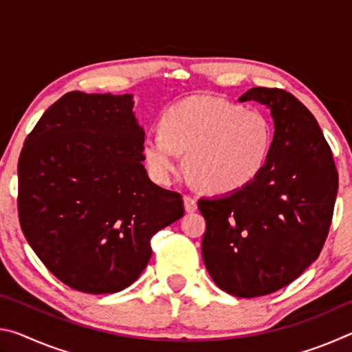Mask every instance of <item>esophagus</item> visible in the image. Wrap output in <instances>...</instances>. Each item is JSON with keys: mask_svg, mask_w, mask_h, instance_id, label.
Segmentation results:
<instances>
[{"mask_svg": "<svg viewBox=\"0 0 352 352\" xmlns=\"http://www.w3.org/2000/svg\"><path fill=\"white\" fill-rule=\"evenodd\" d=\"M183 204H184V210H186V212H194L195 210H197V200H195L194 197H190V195H184Z\"/></svg>", "mask_w": 352, "mask_h": 352, "instance_id": "obj_1", "label": "esophagus"}]
</instances>
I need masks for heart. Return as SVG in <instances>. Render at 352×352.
<instances>
[{"instance_id":"b5f03b06","label":"heart","mask_w":352,"mask_h":352,"mask_svg":"<svg viewBox=\"0 0 352 352\" xmlns=\"http://www.w3.org/2000/svg\"><path fill=\"white\" fill-rule=\"evenodd\" d=\"M272 141V124L262 111L225 99L192 98L164 113L162 132L146 135L144 158L155 180L169 183L182 153H188V170L200 186L226 194L261 174Z\"/></svg>"}]
</instances>
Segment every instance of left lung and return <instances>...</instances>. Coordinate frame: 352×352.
Listing matches in <instances>:
<instances>
[{"mask_svg": "<svg viewBox=\"0 0 352 352\" xmlns=\"http://www.w3.org/2000/svg\"><path fill=\"white\" fill-rule=\"evenodd\" d=\"M241 102L269 107L275 122L269 160L245 188L200 199L201 256L226 294H273L318 258L329 233L338 172L317 119L281 88H252Z\"/></svg>", "mask_w": 352, "mask_h": 352, "instance_id": "obj_1", "label": "left lung"}]
</instances>
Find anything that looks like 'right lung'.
Segmentation results:
<instances>
[{"label":"right lung","mask_w":352,"mask_h":352,"mask_svg":"<svg viewBox=\"0 0 352 352\" xmlns=\"http://www.w3.org/2000/svg\"><path fill=\"white\" fill-rule=\"evenodd\" d=\"M132 107V94H63L20 153L23 234L52 275L83 294L135 283L153 234L184 214L182 194L148 180Z\"/></svg>","instance_id":"add662e5"}]
</instances>
